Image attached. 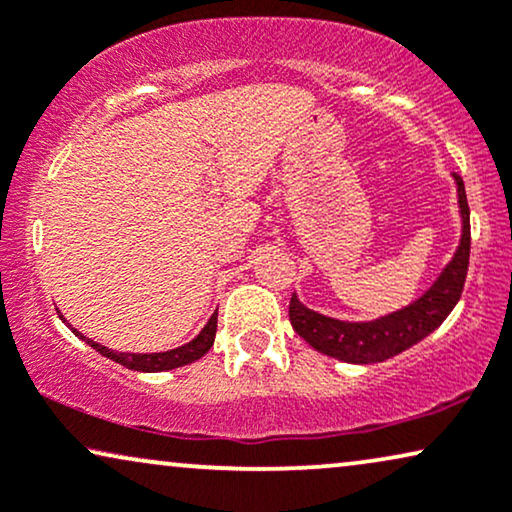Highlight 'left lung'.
Listing matches in <instances>:
<instances>
[{
	"instance_id": "left-lung-1",
	"label": "left lung",
	"mask_w": 512,
	"mask_h": 512,
	"mask_svg": "<svg viewBox=\"0 0 512 512\" xmlns=\"http://www.w3.org/2000/svg\"><path fill=\"white\" fill-rule=\"evenodd\" d=\"M454 178L456 185H459L463 235L454 258L442 270L433 287L407 308L374 322L331 320V317L305 308L296 296H291L289 320L303 341H308L324 355L336 357V360L350 364H374L400 355L402 350L433 334L447 320V315L454 310V305L459 303L463 294L470 261V209L466 188H463L459 174H454Z\"/></svg>"
}]
</instances>
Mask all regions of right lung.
<instances>
[{
	"mask_svg": "<svg viewBox=\"0 0 512 512\" xmlns=\"http://www.w3.org/2000/svg\"><path fill=\"white\" fill-rule=\"evenodd\" d=\"M63 317V315H61ZM65 322V320H63ZM216 324H218V313L211 315V320L207 322V327L199 331L197 338H192L190 343L181 345V348H174V350H167V353H148V355H136V353H115V350L105 348V345H98L96 341H89V338H84L79 331L75 334L79 338H84L86 343L91 345V348L98 350V353L110 357L112 362L122 364L126 369H134V371H167V369H176V367H183V364H190L199 360L202 355L209 353V348L214 345V338H216Z\"/></svg>",
	"mask_w": 512,
	"mask_h": 512,
	"instance_id": "add662e5",
	"label": "right lung"
}]
</instances>
